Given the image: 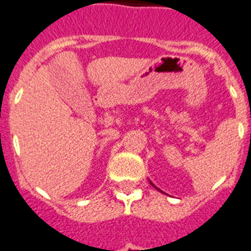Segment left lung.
Instances as JSON below:
<instances>
[{
  "label": "left lung",
  "mask_w": 251,
  "mask_h": 251,
  "mask_svg": "<svg viewBox=\"0 0 251 251\" xmlns=\"http://www.w3.org/2000/svg\"><path fill=\"white\" fill-rule=\"evenodd\" d=\"M150 183H151V181H150ZM151 185H154V184H152V183H151ZM154 187H155V185H154Z\"/></svg>",
  "instance_id": "1"
}]
</instances>
